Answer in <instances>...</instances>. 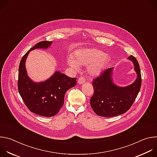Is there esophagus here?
Wrapping results in <instances>:
<instances>
[{"instance_id":"obj_1","label":"esophagus","mask_w":157,"mask_h":157,"mask_svg":"<svg viewBox=\"0 0 157 157\" xmlns=\"http://www.w3.org/2000/svg\"><path fill=\"white\" fill-rule=\"evenodd\" d=\"M84 82H85V78H84L83 76H81V77H80V78L78 79V82L79 84H81L84 83Z\"/></svg>"}]
</instances>
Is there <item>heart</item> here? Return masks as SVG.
Wrapping results in <instances>:
<instances>
[{"mask_svg":"<svg viewBox=\"0 0 157 157\" xmlns=\"http://www.w3.org/2000/svg\"><path fill=\"white\" fill-rule=\"evenodd\" d=\"M109 60V56L101 50L98 49H83L78 50L75 54L74 59H68V64L75 68L78 65H87L90 63L88 71L91 75H99L104 69Z\"/></svg>","mask_w":157,"mask_h":157,"instance_id":"obj_1","label":"heart"}]
</instances>
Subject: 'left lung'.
<instances>
[{"label":"left lung","mask_w":157,"mask_h":157,"mask_svg":"<svg viewBox=\"0 0 157 157\" xmlns=\"http://www.w3.org/2000/svg\"><path fill=\"white\" fill-rule=\"evenodd\" d=\"M128 59L133 63L137 78L133 83L125 87H119L112 80L113 68L105 70L93 79L94 94L90 99L91 106L99 116L110 117L122 114L130 108L141 87L142 77L140 66L132 55Z\"/></svg>","instance_id":"1"}]
</instances>
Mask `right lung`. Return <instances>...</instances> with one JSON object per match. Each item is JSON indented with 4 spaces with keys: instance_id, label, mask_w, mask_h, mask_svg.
Segmentation results:
<instances>
[{
    "instance_id": "obj_1",
    "label": "right lung",
    "mask_w": 157,
    "mask_h": 157,
    "mask_svg": "<svg viewBox=\"0 0 157 157\" xmlns=\"http://www.w3.org/2000/svg\"><path fill=\"white\" fill-rule=\"evenodd\" d=\"M52 41H42L36 43L22 57L18 70V90L27 108L33 113L52 117L63 105L66 91L76 84V78L67 76L59 71L45 81L35 82L28 76L25 61L29 52L36 48H47Z\"/></svg>"
}]
</instances>
